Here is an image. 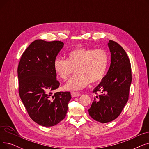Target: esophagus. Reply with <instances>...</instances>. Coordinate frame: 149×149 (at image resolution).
I'll return each instance as SVG.
<instances>
[{
	"label": "esophagus",
	"instance_id": "34e87169",
	"mask_svg": "<svg viewBox=\"0 0 149 149\" xmlns=\"http://www.w3.org/2000/svg\"><path fill=\"white\" fill-rule=\"evenodd\" d=\"M71 93V95L72 97H79L81 95V94L79 92H70Z\"/></svg>",
	"mask_w": 149,
	"mask_h": 149
}]
</instances>
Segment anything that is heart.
I'll use <instances>...</instances> for the list:
<instances>
[{
  "mask_svg": "<svg viewBox=\"0 0 149 149\" xmlns=\"http://www.w3.org/2000/svg\"><path fill=\"white\" fill-rule=\"evenodd\" d=\"M66 59H55L54 69L63 80H66L75 70L77 74L65 86L68 90H80L90 83H99L103 79L109 64V55L105 50L84 47L69 52Z\"/></svg>",
  "mask_w": 149,
  "mask_h": 149,
  "instance_id": "obj_1",
  "label": "heart"
}]
</instances>
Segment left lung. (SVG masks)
I'll list each match as a JSON object with an SVG mask.
<instances>
[{
    "mask_svg": "<svg viewBox=\"0 0 149 149\" xmlns=\"http://www.w3.org/2000/svg\"><path fill=\"white\" fill-rule=\"evenodd\" d=\"M108 46L111 53V66L93 89L97 95L88 110L91 118L102 123L111 122L120 115L128 101L132 82L131 65L126 51L113 40H109Z\"/></svg>",
    "mask_w": 149,
    "mask_h": 149,
    "instance_id": "left-lung-1",
    "label": "left lung"
}]
</instances>
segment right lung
<instances>
[{
    "mask_svg": "<svg viewBox=\"0 0 149 149\" xmlns=\"http://www.w3.org/2000/svg\"><path fill=\"white\" fill-rule=\"evenodd\" d=\"M63 45L56 40L34 41L23 53L17 68L22 101L30 118L45 127L65 118L71 99L69 92L53 93L60 86L54 61Z\"/></svg>",
    "mask_w": 149,
    "mask_h": 149,
    "instance_id": "add662e5",
    "label": "right lung"
}]
</instances>
